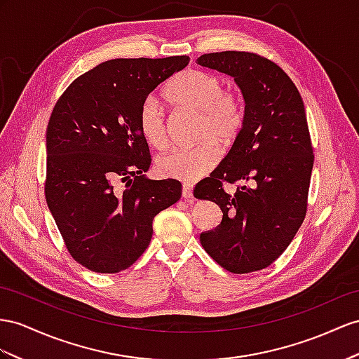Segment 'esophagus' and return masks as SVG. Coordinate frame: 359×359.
I'll list each match as a JSON object with an SVG mask.
<instances>
[{
  "label": "esophagus",
  "instance_id": "1",
  "mask_svg": "<svg viewBox=\"0 0 359 359\" xmlns=\"http://www.w3.org/2000/svg\"><path fill=\"white\" fill-rule=\"evenodd\" d=\"M192 187L191 185H188V183H185V185H183V188H182V197L183 198H192Z\"/></svg>",
  "mask_w": 359,
  "mask_h": 359
}]
</instances>
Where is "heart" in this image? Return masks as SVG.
<instances>
[{
    "label": "heart",
    "mask_w": 359,
    "mask_h": 359,
    "mask_svg": "<svg viewBox=\"0 0 359 359\" xmlns=\"http://www.w3.org/2000/svg\"><path fill=\"white\" fill-rule=\"evenodd\" d=\"M224 80L210 72L185 71L174 77L165 88L171 103L196 110V140L200 142L172 149L159 156L156 168L165 177L182 182H196L212 170L219 158L218 145H231L240 136L244 126L241 97L224 89ZM137 127L144 140L154 149H163L168 142L167 123L159 100L149 95L137 110Z\"/></svg>",
    "instance_id": "heart-1"
}]
</instances>
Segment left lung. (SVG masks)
Returning a JSON list of instances; mask_svg holds the SVG:
<instances>
[{
	"mask_svg": "<svg viewBox=\"0 0 359 359\" xmlns=\"http://www.w3.org/2000/svg\"><path fill=\"white\" fill-rule=\"evenodd\" d=\"M197 63L233 77L245 101L240 136L194 189L223 212L200 243L227 271H258L285 252L306 215L314 154L305 106L287 72L255 53H209ZM224 182L237 189L226 193Z\"/></svg>",
	"mask_w": 359,
	"mask_h": 359,
	"instance_id": "1",
	"label": "left lung"
}]
</instances>
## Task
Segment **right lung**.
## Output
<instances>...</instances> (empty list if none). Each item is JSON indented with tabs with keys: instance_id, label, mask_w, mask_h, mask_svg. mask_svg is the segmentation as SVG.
I'll use <instances>...</instances> for the list:
<instances>
[{
	"instance_id": "right-lung-1",
	"label": "right lung",
	"mask_w": 359,
	"mask_h": 359,
	"mask_svg": "<svg viewBox=\"0 0 359 359\" xmlns=\"http://www.w3.org/2000/svg\"><path fill=\"white\" fill-rule=\"evenodd\" d=\"M188 63V56L103 62L53 109L45 198L69 255L90 271L130 267L151 241L154 217L182 196L179 180L145 177L151 156L137 110Z\"/></svg>"
}]
</instances>
